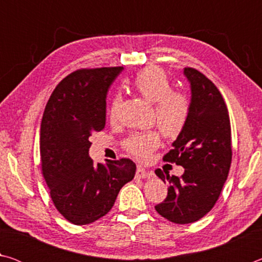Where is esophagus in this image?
I'll use <instances>...</instances> for the list:
<instances>
[{
	"label": "esophagus",
	"mask_w": 262,
	"mask_h": 262,
	"mask_svg": "<svg viewBox=\"0 0 262 262\" xmlns=\"http://www.w3.org/2000/svg\"><path fill=\"white\" fill-rule=\"evenodd\" d=\"M135 176H136V178H142V179H144V178H150V177H152V176H154V173H152V171H148V170H145L144 167H142V166H137Z\"/></svg>",
	"instance_id": "obj_1"
}]
</instances>
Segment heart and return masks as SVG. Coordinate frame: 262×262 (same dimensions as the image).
<instances>
[{
    "mask_svg": "<svg viewBox=\"0 0 262 262\" xmlns=\"http://www.w3.org/2000/svg\"><path fill=\"white\" fill-rule=\"evenodd\" d=\"M132 86L145 100L154 104V120L159 130L168 139H176L187 126L190 101L180 91L172 90V83L163 69L147 67L140 70L132 82ZM120 96H115L108 111L111 120L117 118V110L120 104ZM159 135L156 132L139 133L123 142V148L139 161H147L159 145Z\"/></svg>",
    "mask_w": 262,
    "mask_h": 262,
    "instance_id": "obj_1",
    "label": "heart"
}]
</instances>
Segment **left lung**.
Listing matches in <instances>:
<instances>
[{
  "label": "left lung",
  "instance_id": "8db88e82",
  "mask_svg": "<svg viewBox=\"0 0 262 262\" xmlns=\"http://www.w3.org/2000/svg\"><path fill=\"white\" fill-rule=\"evenodd\" d=\"M184 74L192 90L187 126L163 157L185 168L181 177L156 174L168 181L167 196L155 209L177 224L196 222L208 214L220 198L231 166V126L221 92L199 70L186 67Z\"/></svg>",
  "mask_w": 262,
  "mask_h": 262
}]
</instances>
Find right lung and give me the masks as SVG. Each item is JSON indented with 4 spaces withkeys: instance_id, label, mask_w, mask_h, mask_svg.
Segmentation results:
<instances>
[{
    "instance_id": "obj_1",
    "label": "right lung",
    "mask_w": 262,
    "mask_h": 262,
    "mask_svg": "<svg viewBox=\"0 0 262 262\" xmlns=\"http://www.w3.org/2000/svg\"><path fill=\"white\" fill-rule=\"evenodd\" d=\"M122 69L75 70L57 84L43 111L41 173L57 211L73 224H90L105 216L135 176L129 158L94 164L89 156V137L104 129L106 95Z\"/></svg>"
}]
</instances>
